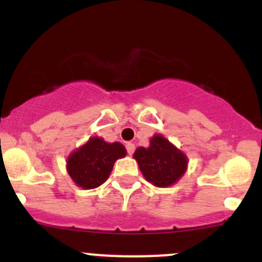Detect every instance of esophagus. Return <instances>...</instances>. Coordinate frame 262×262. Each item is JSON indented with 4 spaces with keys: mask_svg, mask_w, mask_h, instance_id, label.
<instances>
[{
    "mask_svg": "<svg viewBox=\"0 0 262 262\" xmlns=\"http://www.w3.org/2000/svg\"><path fill=\"white\" fill-rule=\"evenodd\" d=\"M125 148H127V151H128L129 155H133V152L135 150V145L133 143H128L127 145H125Z\"/></svg>",
    "mask_w": 262,
    "mask_h": 262,
    "instance_id": "1",
    "label": "esophagus"
}]
</instances>
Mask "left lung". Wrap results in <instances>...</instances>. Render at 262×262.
Returning <instances> with one entry per match:
<instances>
[{"mask_svg":"<svg viewBox=\"0 0 262 262\" xmlns=\"http://www.w3.org/2000/svg\"><path fill=\"white\" fill-rule=\"evenodd\" d=\"M139 169L145 180L156 187L175 185L187 170L188 159L164 135L155 134L148 148L139 146L134 151Z\"/></svg>","mask_w":262,"mask_h":262,"instance_id":"left-lung-1","label":"left lung"}]
</instances>
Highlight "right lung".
<instances>
[{"label":"right lung","mask_w":262,"mask_h":262,"mask_svg":"<svg viewBox=\"0 0 262 262\" xmlns=\"http://www.w3.org/2000/svg\"><path fill=\"white\" fill-rule=\"evenodd\" d=\"M125 155L127 150L118 141L107 143L103 138L92 137L68 156L66 171L75 185L92 189L107 181L114 162Z\"/></svg>","instance_id":"add662e5"}]
</instances>
